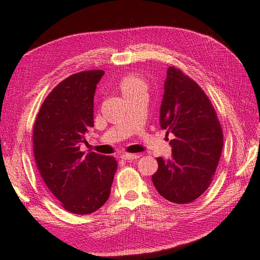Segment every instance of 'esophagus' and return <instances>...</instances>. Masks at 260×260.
I'll return each instance as SVG.
<instances>
[{"instance_id":"esophagus-1","label":"esophagus","mask_w":260,"mask_h":260,"mask_svg":"<svg viewBox=\"0 0 260 260\" xmlns=\"http://www.w3.org/2000/svg\"><path fill=\"white\" fill-rule=\"evenodd\" d=\"M120 157L125 159V161H133V159L139 158L140 155H137V154H128V153H124L121 154Z\"/></svg>"}]
</instances>
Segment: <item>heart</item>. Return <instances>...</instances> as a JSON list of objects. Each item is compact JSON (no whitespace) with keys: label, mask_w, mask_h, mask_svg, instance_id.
<instances>
[{"label":"heart","mask_w":260,"mask_h":260,"mask_svg":"<svg viewBox=\"0 0 260 260\" xmlns=\"http://www.w3.org/2000/svg\"><path fill=\"white\" fill-rule=\"evenodd\" d=\"M120 89L124 95L134 92L139 89H145V82L143 81L140 77L135 75H127L119 82Z\"/></svg>","instance_id":"obj_1"}]
</instances>
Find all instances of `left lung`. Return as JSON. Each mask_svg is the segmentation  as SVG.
<instances>
[{
  "label": "left lung",
  "instance_id": "left-lung-1",
  "mask_svg": "<svg viewBox=\"0 0 260 260\" xmlns=\"http://www.w3.org/2000/svg\"><path fill=\"white\" fill-rule=\"evenodd\" d=\"M159 125L171 140L172 157H157L152 175L157 192L167 200L194 201L211 184L223 147L217 113L196 81L170 67L159 107Z\"/></svg>",
  "mask_w": 260,
  "mask_h": 260
}]
</instances>
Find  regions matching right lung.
<instances>
[{
  "label": "right lung",
  "instance_id": "right-lung-1",
  "mask_svg": "<svg viewBox=\"0 0 260 260\" xmlns=\"http://www.w3.org/2000/svg\"><path fill=\"white\" fill-rule=\"evenodd\" d=\"M103 70L82 71L60 82L43 102L33 128V151L41 178L69 212L89 214L108 200L117 161L81 143L93 126V96Z\"/></svg>",
  "mask_w": 260,
  "mask_h": 260
}]
</instances>
